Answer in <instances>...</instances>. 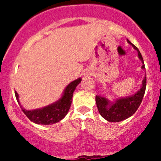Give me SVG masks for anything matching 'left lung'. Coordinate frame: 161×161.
<instances>
[{"instance_id":"left-lung-1","label":"left lung","mask_w":161,"mask_h":161,"mask_svg":"<svg viewBox=\"0 0 161 161\" xmlns=\"http://www.w3.org/2000/svg\"><path fill=\"white\" fill-rule=\"evenodd\" d=\"M127 41L133 47L135 50H137L138 57L142 63V69H145L143 58L139 50L129 40H127ZM146 86H147V75H145V77L142 82L141 88L132 95L116 99L114 102L109 100L106 97L97 95L96 103L99 113L104 119L110 122H118L127 119L136 113L140 103H142L146 91Z\"/></svg>"}]
</instances>
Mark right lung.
Instances as JSON below:
<instances>
[{
    "label": "right lung",
    "mask_w": 161,
    "mask_h": 161,
    "mask_svg": "<svg viewBox=\"0 0 161 161\" xmlns=\"http://www.w3.org/2000/svg\"><path fill=\"white\" fill-rule=\"evenodd\" d=\"M81 81L82 79L79 78L70 82L64 89L61 98L56 102L35 110H25L22 108L19 100V94L16 91L14 93L22 111L31 121L38 125H52L60 121L67 115L72 101L73 92Z\"/></svg>",
    "instance_id": "obj_1"
}]
</instances>
